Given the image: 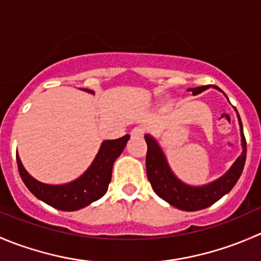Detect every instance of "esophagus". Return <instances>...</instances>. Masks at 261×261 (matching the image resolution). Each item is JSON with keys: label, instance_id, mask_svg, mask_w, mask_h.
<instances>
[{"label": "esophagus", "instance_id": "1", "mask_svg": "<svg viewBox=\"0 0 261 261\" xmlns=\"http://www.w3.org/2000/svg\"><path fill=\"white\" fill-rule=\"evenodd\" d=\"M130 134L133 138H141V136L144 135V128L140 127V126H136V127H134L133 130H131Z\"/></svg>", "mask_w": 261, "mask_h": 261}]
</instances>
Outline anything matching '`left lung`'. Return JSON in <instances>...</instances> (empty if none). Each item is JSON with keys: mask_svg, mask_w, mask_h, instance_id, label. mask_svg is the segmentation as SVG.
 <instances>
[{"mask_svg": "<svg viewBox=\"0 0 261 261\" xmlns=\"http://www.w3.org/2000/svg\"><path fill=\"white\" fill-rule=\"evenodd\" d=\"M208 88L210 86H201L196 87V88H189L188 91H191L196 96ZM216 88L221 91L218 87ZM238 117L239 123H240L243 152L222 177L202 187L189 186V184L183 183L178 179L170 169L167 158L156 140L152 136L145 135V141L147 144L146 174L155 193L160 198L172 204L173 207L181 210V211H198V210L207 208L218 199L222 198L226 193H228L240 178L245 160H246V140H245L243 123H241L239 114Z\"/></svg>", "mask_w": 261, "mask_h": 261, "instance_id": "left-lung-1", "label": "left lung"}]
</instances>
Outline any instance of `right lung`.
<instances>
[{
    "label": "right lung",
    "mask_w": 261,
    "mask_h": 261,
    "mask_svg": "<svg viewBox=\"0 0 261 261\" xmlns=\"http://www.w3.org/2000/svg\"><path fill=\"white\" fill-rule=\"evenodd\" d=\"M81 89L94 93L92 89ZM128 139L130 135L116 140H105L88 169L80 178L67 184L54 186L36 180L26 172L16 152L18 173L25 186L36 198L60 211H78L105 196L111 181L115 160L123 151Z\"/></svg>",
    "instance_id": "obj_1"
}]
</instances>
